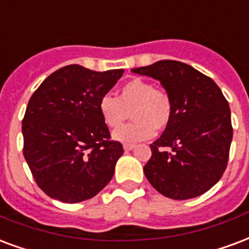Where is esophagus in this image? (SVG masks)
<instances>
[{
    "label": "esophagus",
    "instance_id": "1",
    "mask_svg": "<svg viewBox=\"0 0 249 249\" xmlns=\"http://www.w3.org/2000/svg\"><path fill=\"white\" fill-rule=\"evenodd\" d=\"M136 145L132 144V143H126V144H123V149H124V151H131V149H134Z\"/></svg>",
    "mask_w": 249,
    "mask_h": 249
}]
</instances>
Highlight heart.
Segmentation results:
<instances>
[{"instance_id":"b5f03b06","label":"heart","mask_w":249,"mask_h":249,"mask_svg":"<svg viewBox=\"0 0 249 249\" xmlns=\"http://www.w3.org/2000/svg\"><path fill=\"white\" fill-rule=\"evenodd\" d=\"M134 122L119 127L113 138L122 143H136L152 138L158 130L169 124L173 104L167 91L155 89L143 78H132L123 84L118 97L105 94L98 101V111L106 126H121L131 111Z\"/></svg>"}]
</instances>
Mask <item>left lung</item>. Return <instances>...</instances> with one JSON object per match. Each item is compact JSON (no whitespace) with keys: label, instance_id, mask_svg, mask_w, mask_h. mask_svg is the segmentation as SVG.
Returning a JSON list of instances; mask_svg holds the SVG:
<instances>
[{"label":"left lung","instance_id":"1","mask_svg":"<svg viewBox=\"0 0 249 249\" xmlns=\"http://www.w3.org/2000/svg\"><path fill=\"white\" fill-rule=\"evenodd\" d=\"M132 72L159 80L173 104L171 122L149 145L147 180L172 199L206 193L226 171L232 140L231 111L222 90L181 61L160 60Z\"/></svg>","mask_w":249,"mask_h":249}]
</instances>
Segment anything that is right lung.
<instances>
[{"mask_svg": "<svg viewBox=\"0 0 249 249\" xmlns=\"http://www.w3.org/2000/svg\"><path fill=\"white\" fill-rule=\"evenodd\" d=\"M122 74L123 69L96 72L67 65L34 91L22 121L23 156L48 197L81 202L113 178L123 147L110 139L98 101Z\"/></svg>", "mask_w": 249, "mask_h": 249, "instance_id": "obj_1", "label": "right lung"}]
</instances>
